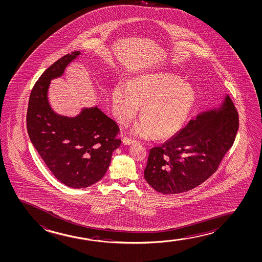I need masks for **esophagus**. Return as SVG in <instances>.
<instances>
[{"label":"esophagus","mask_w":262,"mask_h":262,"mask_svg":"<svg viewBox=\"0 0 262 262\" xmlns=\"http://www.w3.org/2000/svg\"><path fill=\"white\" fill-rule=\"evenodd\" d=\"M122 142H123V144H124V145H132V144H135L137 141L134 140V139H131V138H128V137H124Z\"/></svg>","instance_id":"1"}]
</instances>
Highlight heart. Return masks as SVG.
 I'll return each instance as SVG.
<instances>
[{"label":"heart","mask_w":262,"mask_h":262,"mask_svg":"<svg viewBox=\"0 0 262 262\" xmlns=\"http://www.w3.org/2000/svg\"><path fill=\"white\" fill-rule=\"evenodd\" d=\"M117 120L128 125L136 117L139 106L141 118L131 133L140 138L155 134L168 138L184 126L195 103V94L189 84L171 73L142 75L129 82L116 86L112 93Z\"/></svg>","instance_id":"obj_1"}]
</instances>
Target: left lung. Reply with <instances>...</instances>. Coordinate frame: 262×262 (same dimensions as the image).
<instances>
[{
  "label": "left lung",
  "instance_id": "obj_1",
  "mask_svg": "<svg viewBox=\"0 0 262 262\" xmlns=\"http://www.w3.org/2000/svg\"><path fill=\"white\" fill-rule=\"evenodd\" d=\"M238 129V112L226 96L219 108L202 112L171 139L150 149L145 179L164 194L197 187L217 171Z\"/></svg>",
  "mask_w": 262,
  "mask_h": 262
}]
</instances>
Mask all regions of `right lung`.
<instances>
[{"mask_svg": "<svg viewBox=\"0 0 262 262\" xmlns=\"http://www.w3.org/2000/svg\"><path fill=\"white\" fill-rule=\"evenodd\" d=\"M78 55L80 51L65 55L43 72L30 95L26 121L32 145L55 177L69 187L86 188L104 177L121 140L117 123L98 106L85 107L75 117L51 108V79L62 76Z\"/></svg>", "mask_w": 262, "mask_h": 262, "instance_id": "obj_1", "label": "right lung"}]
</instances>
